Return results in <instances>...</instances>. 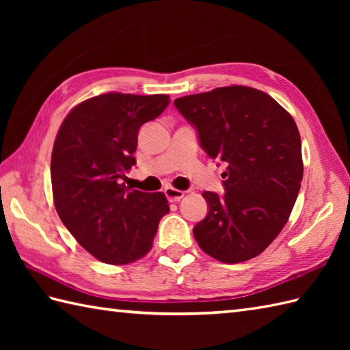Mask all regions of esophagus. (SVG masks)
<instances>
[{
  "label": "esophagus",
  "mask_w": 350,
  "mask_h": 350,
  "mask_svg": "<svg viewBox=\"0 0 350 350\" xmlns=\"http://www.w3.org/2000/svg\"><path fill=\"white\" fill-rule=\"evenodd\" d=\"M163 192H165V197L168 198V202L171 203H177L180 202V200L183 198L185 192L180 191V189H174L173 187H167L165 189H163Z\"/></svg>",
  "instance_id": "esophagus-1"
}]
</instances>
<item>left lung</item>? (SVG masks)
I'll return each mask as SVG.
<instances>
[{
	"label": "left lung",
	"mask_w": 350,
	"mask_h": 350,
	"mask_svg": "<svg viewBox=\"0 0 350 350\" xmlns=\"http://www.w3.org/2000/svg\"><path fill=\"white\" fill-rule=\"evenodd\" d=\"M174 105L197 129L207 156L226 167L224 196L203 192L209 212L194 227L198 247L222 263L258 256L286 226L298 198L304 174L298 126L269 94L243 85L185 96Z\"/></svg>",
	"instance_id": "1"
}]
</instances>
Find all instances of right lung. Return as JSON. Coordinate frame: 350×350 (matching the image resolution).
Returning <instances> with one entry per match:
<instances>
[{"label":"right lung","mask_w":350,"mask_h":350,"mask_svg":"<svg viewBox=\"0 0 350 350\" xmlns=\"http://www.w3.org/2000/svg\"><path fill=\"white\" fill-rule=\"evenodd\" d=\"M167 94L105 93L73 108L51 158L54 204L66 228L103 263L128 265L150 251L170 212L162 192L122 182L135 165L138 131L168 107Z\"/></svg>","instance_id":"add662e5"}]
</instances>
